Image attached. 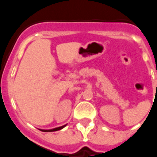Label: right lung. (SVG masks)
Masks as SVG:
<instances>
[{
    "mask_svg": "<svg viewBox=\"0 0 157 157\" xmlns=\"http://www.w3.org/2000/svg\"><path fill=\"white\" fill-rule=\"evenodd\" d=\"M67 126V124L65 125L61 126V127H56V128H53V129H50V130H42V129H39L41 131H43V132H52V131H56V130H59L63 129V127H65Z\"/></svg>",
    "mask_w": 157,
    "mask_h": 157,
    "instance_id": "1",
    "label": "right lung"
}]
</instances>
